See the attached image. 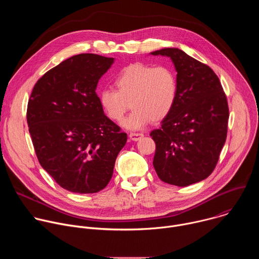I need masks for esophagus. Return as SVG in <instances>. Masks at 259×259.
Wrapping results in <instances>:
<instances>
[{
    "instance_id": "esophagus-1",
    "label": "esophagus",
    "mask_w": 259,
    "mask_h": 259,
    "mask_svg": "<svg viewBox=\"0 0 259 259\" xmlns=\"http://www.w3.org/2000/svg\"><path fill=\"white\" fill-rule=\"evenodd\" d=\"M143 137V134L142 133H135V132H132L129 134V138L130 140L132 141H138L139 139H141Z\"/></svg>"
}]
</instances>
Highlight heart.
I'll list each match as a JSON object with an SVG mask.
<instances>
[{
    "label": "heart",
    "mask_w": 259,
    "mask_h": 259,
    "mask_svg": "<svg viewBox=\"0 0 259 259\" xmlns=\"http://www.w3.org/2000/svg\"><path fill=\"white\" fill-rule=\"evenodd\" d=\"M115 85L117 90H101L98 101L104 114L113 121L123 118L130 102L132 113L121 122L128 130H139L150 121L165 119L177 97L175 73L165 65L130 64L120 71Z\"/></svg>",
    "instance_id": "heart-1"
}]
</instances>
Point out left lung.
Returning a JSON list of instances; mask_svg holds the SVG:
<instances>
[{
    "mask_svg": "<svg viewBox=\"0 0 259 259\" xmlns=\"http://www.w3.org/2000/svg\"><path fill=\"white\" fill-rule=\"evenodd\" d=\"M151 54L171 59L178 87L170 114L151 132L156 142L153 165L162 181L188 187L207 178L217 164L227 139L228 100L208 65L177 48Z\"/></svg>",
    "mask_w": 259,
    "mask_h": 259,
    "instance_id": "1",
    "label": "left lung"
}]
</instances>
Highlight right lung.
<instances>
[{
  "label": "right lung",
  "mask_w": 259,
  "mask_h": 259,
  "mask_svg": "<svg viewBox=\"0 0 259 259\" xmlns=\"http://www.w3.org/2000/svg\"><path fill=\"white\" fill-rule=\"evenodd\" d=\"M115 58L79 54L53 67L36 82L26 120L43 167L64 190L93 194L113 176L127 134L102 110L96 87Z\"/></svg>",
  "instance_id": "add662e5"
}]
</instances>
